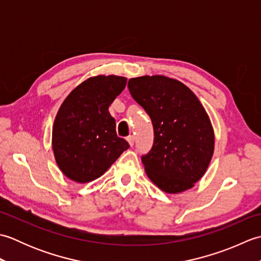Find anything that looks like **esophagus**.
<instances>
[{
    "mask_svg": "<svg viewBox=\"0 0 261 261\" xmlns=\"http://www.w3.org/2000/svg\"><path fill=\"white\" fill-rule=\"evenodd\" d=\"M126 141L129 142V145L132 147L134 146V143H135V137L134 136H129L126 138Z\"/></svg>",
    "mask_w": 261,
    "mask_h": 261,
    "instance_id": "obj_1",
    "label": "esophagus"
}]
</instances>
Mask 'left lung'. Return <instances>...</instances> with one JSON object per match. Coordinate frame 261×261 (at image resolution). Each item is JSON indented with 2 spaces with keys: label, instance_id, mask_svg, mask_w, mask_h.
Listing matches in <instances>:
<instances>
[{
  "label": "left lung",
  "instance_id": "1",
  "mask_svg": "<svg viewBox=\"0 0 261 261\" xmlns=\"http://www.w3.org/2000/svg\"><path fill=\"white\" fill-rule=\"evenodd\" d=\"M127 88L153 125L152 148L141 157L149 179L165 193L190 190L214 152L213 126L202 103L181 82L163 75L131 79Z\"/></svg>",
  "mask_w": 261,
  "mask_h": 261
}]
</instances>
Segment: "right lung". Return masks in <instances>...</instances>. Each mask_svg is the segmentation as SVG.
Here are the masks:
<instances>
[{
	"mask_svg": "<svg viewBox=\"0 0 261 261\" xmlns=\"http://www.w3.org/2000/svg\"><path fill=\"white\" fill-rule=\"evenodd\" d=\"M126 79L90 77L65 98L53 126V150L62 173L76 182L101 177L129 143L116 136L109 107L124 90Z\"/></svg>",
	"mask_w": 261,
	"mask_h": 261,
	"instance_id": "right-lung-1",
	"label": "right lung"
}]
</instances>
